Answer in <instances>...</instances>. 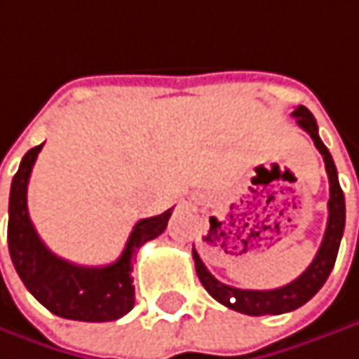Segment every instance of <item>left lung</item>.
I'll use <instances>...</instances> for the list:
<instances>
[{"mask_svg":"<svg viewBox=\"0 0 359 359\" xmlns=\"http://www.w3.org/2000/svg\"><path fill=\"white\" fill-rule=\"evenodd\" d=\"M292 116H296V123L309 133L314 142L316 149L320 151L323 160H325V168H327V177H329V219H327V230L323 236L320 248L316 252V257L312 259L309 269L300 277H296L294 281H290L287 285H281L276 290H241V287H232L226 285L222 281H217L215 277L208 271V267L203 265L199 252L193 248V259H195V269L197 276L201 279L203 287L210 292V296L215 298L219 304L228 306V309L243 312L248 316H263V314H283L290 310L300 309L302 304H306L310 298L325 285L327 277L331 273L339 245H341L343 228H345V197H343L339 179H337V168L335 162L329 154L327 146L320 142L318 137V125L314 121V116L306 107H298Z\"/></svg>","mask_w":359,"mask_h":359,"instance_id":"left-lung-1","label":"left lung"}]
</instances>
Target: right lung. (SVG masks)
<instances>
[{"label": "right lung", "instance_id": "right-lung-1", "mask_svg": "<svg viewBox=\"0 0 359 359\" xmlns=\"http://www.w3.org/2000/svg\"><path fill=\"white\" fill-rule=\"evenodd\" d=\"M45 144L24 154L10 189L8 246L26 290L53 314L69 320L107 323L127 314L135 304L133 259L137 250L166 230L172 210L140 219L121 257L104 267H82L53 255L36 234L26 203L32 166Z\"/></svg>", "mask_w": 359, "mask_h": 359}]
</instances>
